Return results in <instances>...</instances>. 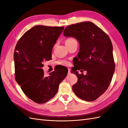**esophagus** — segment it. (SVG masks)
Masks as SVG:
<instances>
[{
	"instance_id": "esophagus-1",
	"label": "esophagus",
	"mask_w": 128,
	"mask_h": 128,
	"mask_svg": "<svg viewBox=\"0 0 128 128\" xmlns=\"http://www.w3.org/2000/svg\"><path fill=\"white\" fill-rule=\"evenodd\" d=\"M70 69H68V74L69 75V74H70Z\"/></svg>"
}]
</instances>
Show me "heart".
<instances>
[{"label":"heart","instance_id":"heart-1","mask_svg":"<svg viewBox=\"0 0 128 128\" xmlns=\"http://www.w3.org/2000/svg\"><path fill=\"white\" fill-rule=\"evenodd\" d=\"M74 41H76L74 39V38H69V39L67 40L66 41V42L65 44H69V43H71V42H74ZM58 64H61V65H64V66H66L68 64V61H66V60H61V61H58Z\"/></svg>","mask_w":128,"mask_h":128}]
</instances>
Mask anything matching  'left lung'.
Instances as JSON below:
<instances>
[{"mask_svg":"<svg viewBox=\"0 0 128 128\" xmlns=\"http://www.w3.org/2000/svg\"><path fill=\"white\" fill-rule=\"evenodd\" d=\"M66 37H74L80 44V51L73 60L72 73L78 78L72 90L80 99L92 102L98 98L109 86L115 71L113 45L110 37L91 22L67 26ZM84 69L86 76L77 70Z\"/></svg>","mask_w":128,"mask_h":128,"instance_id":"8db88e82","label":"left lung"}]
</instances>
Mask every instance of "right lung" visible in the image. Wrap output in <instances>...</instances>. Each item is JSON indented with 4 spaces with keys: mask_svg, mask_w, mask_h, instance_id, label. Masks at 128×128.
Returning <instances> with one entry per match:
<instances>
[{
    "mask_svg": "<svg viewBox=\"0 0 128 128\" xmlns=\"http://www.w3.org/2000/svg\"><path fill=\"white\" fill-rule=\"evenodd\" d=\"M64 26H36L24 34L14 53L15 76L24 94L32 101L43 104L53 98L68 71L55 70L45 76L44 61L50 60L52 51Z\"/></svg>",
    "mask_w": 128,
    "mask_h": 128,
    "instance_id": "1",
    "label": "right lung"
}]
</instances>
